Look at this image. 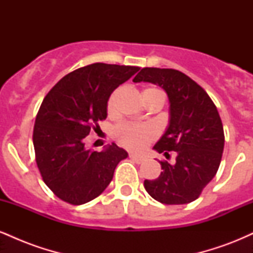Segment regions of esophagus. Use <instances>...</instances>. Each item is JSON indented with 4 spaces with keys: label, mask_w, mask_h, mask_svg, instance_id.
I'll list each match as a JSON object with an SVG mask.
<instances>
[{
    "label": "esophagus",
    "mask_w": 253,
    "mask_h": 253,
    "mask_svg": "<svg viewBox=\"0 0 253 253\" xmlns=\"http://www.w3.org/2000/svg\"><path fill=\"white\" fill-rule=\"evenodd\" d=\"M129 158L132 159V161H134L136 164H140L144 162V157H140V156H136V155H133V153H130L129 155Z\"/></svg>",
    "instance_id": "1"
}]
</instances>
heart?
Returning <instances> with one entry per match:
<instances>
[{"label":"heart","instance_id":"obj_1","mask_svg":"<svg viewBox=\"0 0 253 253\" xmlns=\"http://www.w3.org/2000/svg\"><path fill=\"white\" fill-rule=\"evenodd\" d=\"M153 91H159V90L155 88L145 89L143 95ZM119 92H120V89L114 90L110 94L108 102H107V112H108V114H113L115 112ZM114 134L119 143L123 145V146L129 150L139 151L143 150L147 144H150L156 138L157 132L150 125L121 123L115 127Z\"/></svg>","mask_w":253,"mask_h":253}]
</instances>
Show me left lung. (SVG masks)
Listing matches in <instances>:
<instances>
[{"label":"left lung","mask_w":253,"mask_h":253,"mask_svg":"<svg viewBox=\"0 0 253 253\" xmlns=\"http://www.w3.org/2000/svg\"><path fill=\"white\" fill-rule=\"evenodd\" d=\"M133 82L158 84L167 91L170 121L153 149L176 162L161 161L162 172L145 179L147 193L164 205H184L201 195L216 175L223 152L225 134L221 119L210 95L183 72L175 69L144 68Z\"/></svg>","instance_id":"1"}]
</instances>
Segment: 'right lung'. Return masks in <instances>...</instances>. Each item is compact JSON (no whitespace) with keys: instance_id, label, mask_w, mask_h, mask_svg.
Wrapping results in <instances>:
<instances>
[{"instance_id":"add662e5","label":"right lung","mask_w":253,"mask_h":253,"mask_svg":"<svg viewBox=\"0 0 253 253\" xmlns=\"http://www.w3.org/2000/svg\"><path fill=\"white\" fill-rule=\"evenodd\" d=\"M140 68L95 63L70 72L43 98L36 118L33 145L42 181L64 202L78 206L103 193L127 152L113 143L86 150L84 138L100 128L107 102Z\"/></svg>"}]
</instances>
